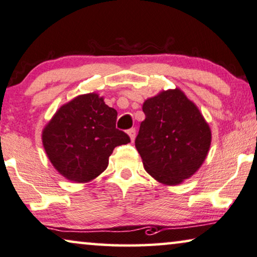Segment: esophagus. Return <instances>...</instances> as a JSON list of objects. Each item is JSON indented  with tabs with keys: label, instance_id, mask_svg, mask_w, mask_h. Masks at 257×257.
Returning a JSON list of instances; mask_svg holds the SVG:
<instances>
[{
	"label": "esophagus",
	"instance_id": "obj_1",
	"mask_svg": "<svg viewBox=\"0 0 257 257\" xmlns=\"http://www.w3.org/2000/svg\"><path fill=\"white\" fill-rule=\"evenodd\" d=\"M127 133H128V135L130 137V140H132V142H133V141L135 140V136H136V129L132 128V129H129Z\"/></svg>",
	"mask_w": 257,
	"mask_h": 257
}]
</instances>
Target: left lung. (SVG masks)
Here are the masks:
<instances>
[{"label": "left lung", "instance_id": "8db88e82", "mask_svg": "<svg viewBox=\"0 0 257 257\" xmlns=\"http://www.w3.org/2000/svg\"><path fill=\"white\" fill-rule=\"evenodd\" d=\"M135 147L144 169L164 185H178L204 163L212 134L200 110L179 88L144 101Z\"/></svg>", "mask_w": 257, "mask_h": 257}]
</instances>
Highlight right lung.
I'll return each mask as SVG.
<instances>
[{
  "label": "right lung",
  "instance_id": "add662e5",
  "mask_svg": "<svg viewBox=\"0 0 257 257\" xmlns=\"http://www.w3.org/2000/svg\"><path fill=\"white\" fill-rule=\"evenodd\" d=\"M117 111L96 93L79 95L56 111L42 133L50 162L72 182L87 183L108 166L114 148L130 142L116 129Z\"/></svg>",
  "mask_w": 257,
  "mask_h": 257
}]
</instances>
